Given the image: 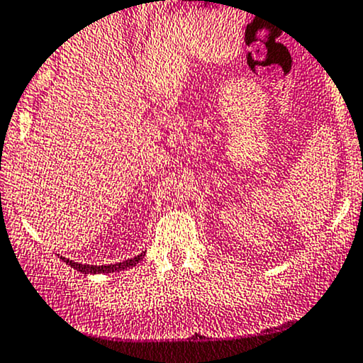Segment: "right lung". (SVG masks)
<instances>
[{
	"label": "right lung",
	"instance_id": "obj_1",
	"mask_svg": "<svg viewBox=\"0 0 363 363\" xmlns=\"http://www.w3.org/2000/svg\"><path fill=\"white\" fill-rule=\"evenodd\" d=\"M145 256V252H142V255L135 256V258H130L126 261H123V263H114V264H100V267H96V264H83V263H76V261L72 259H67V258H62L65 261L67 264H71L72 268H76L77 272H83V274H112V272H119V270H126V268H131L135 267V264L140 263V259Z\"/></svg>",
	"mask_w": 363,
	"mask_h": 363
}]
</instances>
